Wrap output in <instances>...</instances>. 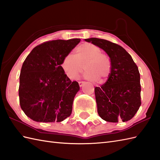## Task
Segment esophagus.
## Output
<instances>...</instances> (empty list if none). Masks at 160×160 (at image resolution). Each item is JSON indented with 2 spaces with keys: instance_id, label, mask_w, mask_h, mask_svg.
<instances>
[{
  "instance_id": "esophagus-1",
  "label": "esophagus",
  "mask_w": 160,
  "mask_h": 160,
  "mask_svg": "<svg viewBox=\"0 0 160 160\" xmlns=\"http://www.w3.org/2000/svg\"><path fill=\"white\" fill-rule=\"evenodd\" d=\"M79 86L81 87L83 86V84H85V82L84 81H79Z\"/></svg>"
}]
</instances>
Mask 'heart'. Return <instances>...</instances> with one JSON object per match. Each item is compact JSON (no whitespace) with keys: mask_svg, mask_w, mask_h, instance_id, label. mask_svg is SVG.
Segmentation results:
<instances>
[{"mask_svg":"<svg viewBox=\"0 0 160 160\" xmlns=\"http://www.w3.org/2000/svg\"><path fill=\"white\" fill-rule=\"evenodd\" d=\"M86 79L96 80L103 83L111 73V62L108 57L102 54L100 48L90 43H84L76 49V56L67 54L63 59L61 68L70 79H77L83 70Z\"/></svg>","mask_w":160,"mask_h":160,"instance_id":"obj_1","label":"heart"}]
</instances>
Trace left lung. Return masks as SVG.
Wrapping results in <instances>:
<instances>
[{
    "label": "left lung",
    "instance_id": "left-lung-1",
    "mask_svg": "<svg viewBox=\"0 0 160 160\" xmlns=\"http://www.w3.org/2000/svg\"><path fill=\"white\" fill-rule=\"evenodd\" d=\"M102 48L111 62V73L107 81L94 88L97 112L107 122H126L136 114L141 105L140 76L131 56L120 45L108 40L85 39Z\"/></svg>",
    "mask_w": 160,
    "mask_h": 160
}]
</instances>
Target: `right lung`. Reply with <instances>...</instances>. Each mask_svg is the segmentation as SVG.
I'll use <instances>...</instances> for the list:
<instances>
[{"instance_id": "right-lung-1", "label": "right lung", "mask_w": 160, "mask_h": 160, "mask_svg": "<svg viewBox=\"0 0 160 160\" xmlns=\"http://www.w3.org/2000/svg\"><path fill=\"white\" fill-rule=\"evenodd\" d=\"M80 41L75 38L44 42L24 60L20 75V104L34 121L62 122L70 116L80 88L66 75L61 63Z\"/></svg>"}]
</instances>
